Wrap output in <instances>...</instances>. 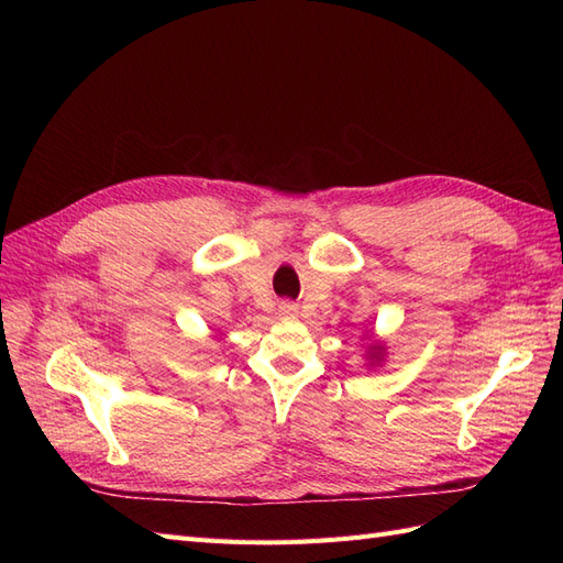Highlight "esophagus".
I'll list each match as a JSON object with an SVG mask.
<instances>
[{"label": "esophagus", "instance_id": "1", "mask_svg": "<svg viewBox=\"0 0 563 563\" xmlns=\"http://www.w3.org/2000/svg\"><path fill=\"white\" fill-rule=\"evenodd\" d=\"M279 317H282V319H296V317H298V305H294V302H282V305H279Z\"/></svg>", "mask_w": 563, "mask_h": 563}]
</instances>
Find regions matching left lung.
Listing matches in <instances>:
<instances>
[{
	"instance_id": "8db88e82",
	"label": "left lung",
	"mask_w": 563,
	"mask_h": 563,
	"mask_svg": "<svg viewBox=\"0 0 563 563\" xmlns=\"http://www.w3.org/2000/svg\"><path fill=\"white\" fill-rule=\"evenodd\" d=\"M364 340H366V345H364V350H366V352H364L366 366H371V368L383 366V364H385V356H387L385 340L376 338V333H373V331L364 333Z\"/></svg>"
}]
</instances>
